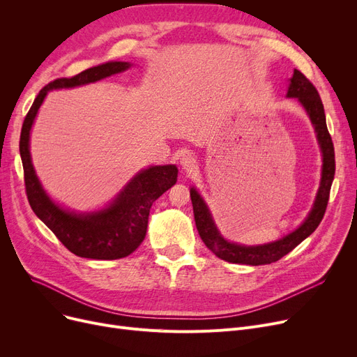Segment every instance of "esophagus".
<instances>
[{"label": "esophagus", "mask_w": 357, "mask_h": 357, "mask_svg": "<svg viewBox=\"0 0 357 357\" xmlns=\"http://www.w3.org/2000/svg\"><path fill=\"white\" fill-rule=\"evenodd\" d=\"M181 167L186 172H194L197 169V160L191 155H185L181 158Z\"/></svg>", "instance_id": "34e87169"}]
</instances>
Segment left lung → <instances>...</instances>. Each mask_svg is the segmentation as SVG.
Segmentation results:
<instances>
[{"instance_id": "obj_1", "label": "left lung", "mask_w": 357, "mask_h": 357, "mask_svg": "<svg viewBox=\"0 0 357 357\" xmlns=\"http://www.w3.org/2000/svg\"><path fill=\"white\" fill-rule=\"evenodd\" d=\"M287 98H296L298 102L304 107L314 127L317 142L318 146H320L323 158L321 179L314 204L305 220L299 224L294 231L275 241L264 243V245L246 246L236 241H230L227 238H224L220 230L217 229L208 205L204 201L201 194L194 188V186L190 190L197 230L202 241L217 257L230 261V264H243L252 266L273 264V261L288 255L292 249H295L299 245V243L305 240L310 234H312L324 217L330 197V188L335 172L334 147L326 124L324 105L321 102L320 96H318L315 86L296 69H294V75L289 79Z\"/></svg>"}]
</instances>
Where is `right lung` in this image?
<instances>
[{"label":"right lung","instance_id":"add662e5","mask_svg":"<svg viewBox=\"0 0 357 357\" xmlns=\"http://www.w3.org/2000/svg\"><path fill=\"white\" fill-rule=\"evenodd\" d=\"M131 66L133 63L130 62H105L72 78L54 79L36 97L22 127L20 156L30 207L63 246L79 257L114 260L133 253L146 237L150 207L176 183L178 167L158 165L142 169L101 210L85 213L68 210L49 197L36 175L30 155L31 127L47 92L97 82Z\"/></svg>","mask_w":357,"mask_h":357}]
</instances>
